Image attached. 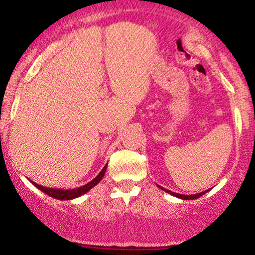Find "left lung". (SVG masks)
I'll list each match as a JSON object with an SVG mask.
<instances>
[{
    "label": "left lung",
    "mask_w": 255,
    "mask_h": 255,
    "mask_svg": "<svg viewBox=\"0 0 255 255\" xmlns=\"http://www.w3.org/2000/svg\"><path fill=\"white\" fill-rule=\"evenodd\" d=\"M157 186H158V184H157ZM158 187H159L160 189H163V191H164V192L169 193V194L174 195V197H176V198H180V199H182V200H193V199H198L199 197H201V195H204L205 193H207V192H209V189H207V191H205V192H200V193H198V194H191V195H187V194H178V193L171 192V191H169V189H165V188H163L162 186H158Z\"/></svg>",
    "instance_id": "1"
}]
</instances>
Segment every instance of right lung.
<instances>
[{
	"mask_svg": "<svg viewBox=\"0 0 255 255\" xmlns=\"http://www.w3.org/2000/svg\"><path fill=\"white\" fill-rule=\"evenodd\" d=\"M107 168H108V165L105 164L104 168L102 169V171L99 172L97 176L93 178L92 181H90L89 183L84 184V186L78 187V188H74V189L48 188V187H43V186H40V184H37L36 182H33V181H31V180L30 181L34 187H37L38 189H40V191H42L43 193H45V194L49 195V197L58 199V200H72V199H75V198L80 197V195L85 194V193H87L90 189H92L96 184H98L99 181L104 177V174H105V171H107Z\"/></svg>",
	"mask_w": 255,
	"mask_h": 255,
	"instance_id": "1",
	"label": "right lung"
}]
</instances>
